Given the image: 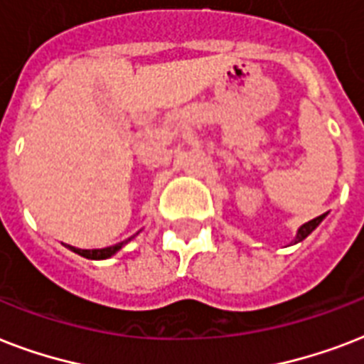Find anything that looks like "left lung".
<instances>
[{
    "mask_svg": "<svg viewBox=\"0 0 364 364\" xmlns=\"http://www.w3.org/2000/svg\"><path fill=\"white\" fill-rule=\"evenodd\" d=\"M323 219H325V213H323V215H319V217H316V219H311V221H308V223H306V225H302V227L299 228V232H296V238H294L293 243L302 242V240H304L306 236H310V234L314 232V230H316L317 225H319V223H321Z\"/></svg>",
    "mask_w": 364,
    "mask_h": 364,
    "instance_id": "8db88e82",
    "label": "left lung"
}]
</instances>
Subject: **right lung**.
Masks as SVG:
<instances>
[{
	"label": "right lung",
	"instance_id": "1",
	"mask_svg": "<svg viewBox=\"0 0 364 364\" xmlns=\"http://www.w3.org/2000/svg\"><path fill=\"white\" fill-rule=\"evenodd\" d=\"M132 238L124 240V242L117 243V245H111V247H104V249H79V247H71V245H65L68 249H71L73 253L81 255V257H85V259H94V260H102V259H109V257H113V255L119 251V249L124 245V243L130 242Z\"/></svg>",
	"mask_w": 364,
	"mask_h": 364
}]
</instances>
